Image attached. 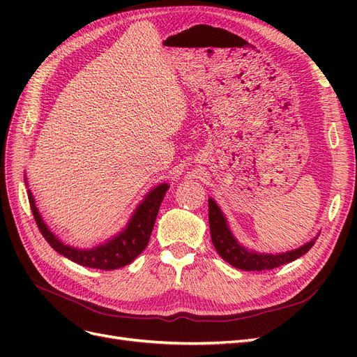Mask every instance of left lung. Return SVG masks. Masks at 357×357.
<instances>
[{
	"mask_svg": "<svg viewBox=\"0 0 357 357\" xmlns=\"http://www.w3.org/2000/svg\"><path fill=\"white\" fill-rule=\"evenodd\" d=\"M208 222H210V234L211 241L215 250L225 259L226 262L232 266L243 269V271H268V269H274L289 264L295 259L305 255L310 248L314 245V240L302 245L296 250L278 253V255H261L255 252H248L247 248L236 243L232 236L226 219L220 208L215 205L213 199H208Z\"/></svg>",
	"mask_w": 357,
	"mask_h": 357,
	"instance_id": "1",
	"label": "left lung"
}]
</instances>
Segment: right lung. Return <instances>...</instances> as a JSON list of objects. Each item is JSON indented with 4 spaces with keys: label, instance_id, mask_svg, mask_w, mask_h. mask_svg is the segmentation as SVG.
<instances>
[{
    "label": "right lung",
    "instance_id": "right-lung-1",
    "mask_svg": "<svg viewBox=\"0 0 357 357\" xmlns=\"http://www.w3.org/2000/svg\"><path fill=\"white\" fill-rule=\"evenodd\" d=\"M167 190L168 185L164 183V185H160L150 192L146 199L138 205V208L132 215L131 222H129L128 228L122 234H119L112 241L104 245L95 247L92 250H77V248L62 244V241H59L56 236L47 229L45 222L41 220L38 210L34 204V198H32L31 193L28 198L31 211L34 214V219L41 235L45 236V240L55 248L59 255L66 256L70 261L83 266L110 271V269H117L131 264L147 247L150 234H152L156 222L160 202L164 201Z\"/></svg>",
    "mask_w": 357,
    "mask_h": 357
}]
</instances>
